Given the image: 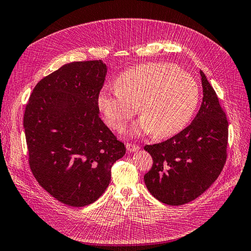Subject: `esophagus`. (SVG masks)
<instances>
[{"mask_svg":"<svg viewBox=\"0 0 251 251\" xmlns=\"http://www.w3.org/2000/svg\"><path fill=\"white\" fill-rule=\"evenodd\" d=\"M126 150L128 151H136L139 150V146H137V144H134V143H126Z\"/></svg>","mask_w":251,"mask_h":251,"instance_id":"1","label":"esophagus"}]
</instances>
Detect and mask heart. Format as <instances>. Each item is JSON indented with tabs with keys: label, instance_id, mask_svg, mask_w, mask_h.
<instances>
[{
	"label": "heart",
	"instance_id": "obj_1",
	"mask_svg": "<svg viewBox=\"0 0 251 251\" xmlns=\"http://www.w3.org/2000/svg\"><path fill=\"white\" fill-rule=\"evenodd\" d=\"M116 90H103L98 107L107 124L123 131L138 110L142 115L134 134L154 133L158 138L181 132L198 107L200 91L191 74L171 64H146L126 71Z\"/></svg>",
	"mask_w": 251,
	"mask_h": 251
}]
</instances>
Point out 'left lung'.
<instances>
[{"label": "left lung", "mask_w": 251, "mask_h": 251, "mask_svg": "<svg viewBox=\"0 0 251 251\" xmlns=\"http://www.w3.org/2000/svg\"><path fill=\"white\" fill-rule=\"evenodd\" d=\"M200 74L203 100L193 123L168 140L144 147L153 158L143 177L149 192L174 206L197 199L209 188L227 158L228 121L216 91Z\"/></svg>", "instance_id": "8db88e82"}]
</instances>
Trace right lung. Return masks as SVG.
Listing matches in <instances>:
<instances>
[{"instance_id":"1","label":"right lung","mask_w":251,"mask_h":251,"mask_svg":"<svg viewBox=\"0 0 251 251\" xmlns=\"http://www.w3.org/2000/svg\"><path fill=\"white\" fill-rule=\"evenodd\" d=\"M105 74L101 60L66 64L37 82L25 108L33 176L52 197L73 207L100 198L112 165L126 154L125 144L98 114Z\"/></svg>"}]
</instances>
